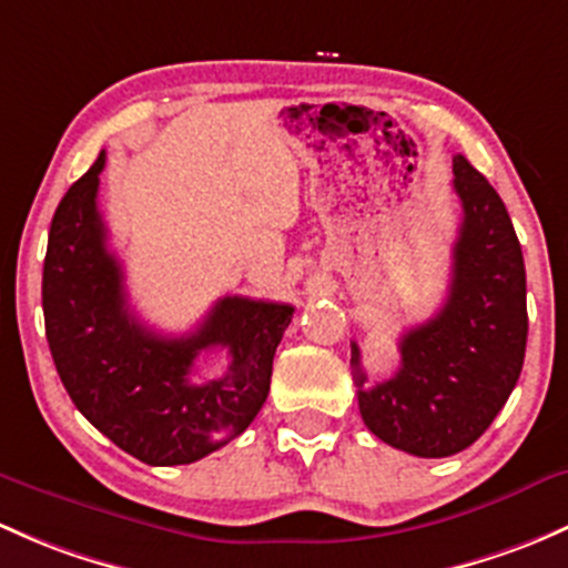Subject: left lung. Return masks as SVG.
Masks as SVG:
<instances>
[{"instance_id":"left-lung-1","label":"left lung","mask_w":568,"mask_h":568,"mask_svg":"<svg viewBox=\"0 0 568 568\" xmlns=\"http://www.w3.org/2000/svg\"><path fill=\"white\" fill-rule=\"evenodd\" d=\"M455 193L463 223L444 307L399 337V369L375 386L351 343L364 425L416 457L457 455L493 425L517 386L528 343L525 264L509 212L463 154L455 158Z\"/></svg>"}]
</instances>
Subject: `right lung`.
Listing matches in <instances>:
<instances>
[{
    "label": "right lung",
    "instance_id": "1",
    "mask_svg": "<svg viewBox=\"0 0 568 568\" xmlns=\"http://www.w3.org/2000/svg\"><path fill=\"white\" fill-rule=\"evenodd\" d=\"M103 165L100 152L53 212L43 264L48 348L75 408L119 449L146 465L195 463L242 435L266 403L294 307L223 296L182 337L143 326L98 209ZM214 347L230 354V369L195 385L192 364Z\"/></svg>",
    "mask_w": 568,
    "mask_h": 568
}]
</instances>
